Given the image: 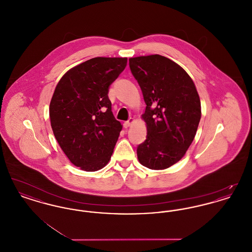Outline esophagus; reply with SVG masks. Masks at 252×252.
Masks as SVG:
<instances>
[{
  "label": "esophagus",
  "mask_w": 252,
  "mask_h": 252,
  "mask_svg": "<svg viewBox=\"0 0 252 252\" xmlns=\"http://www.w3.org/2000/svg\"><path fill=\"white\" fill-rule=\"evenodd\" d=\"M134 123H135V119L134 118H129V120L124 123V126L125 127H129V126H131Z\"/></svg>",
  "instance_id": "34e87169"
}]
</instances>
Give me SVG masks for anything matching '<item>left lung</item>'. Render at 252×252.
<instances>
[{"instance_id": "left-lung-1", "label": "left lung", "mask_w": 252, "mask_h": 252, "mask_svg": "<svg viewBox=\"0 0 252 252\" xmlns=\"http://www.w3.org/2000/svg\"><path fill=\"white\" fill-rule=\"evenodd\" d=\"M146 108V140L137 148L140 163L163 170L180 160L192 143L201 118V104L190 75L159 55L129 59Z\"/></svg>"}]
</instances>
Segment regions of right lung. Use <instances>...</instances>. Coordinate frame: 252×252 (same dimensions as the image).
<instances>
[{
  "label": "right lung",
  "mask_w": 252,
  "mask_h": 252,
  "mask_svg": "<svg viewBox=\"0 0 252 252\" xmlns=\"http://www.w3.org/2000/svg\"><path fill=\"white\" fill-rule=\"evenodd\" d=\"M126 58H94L73 67L57 85L49 115L54 135L73 165L87 172L108 164L122 130L111 111L108 88Z\"/></svg>",
  "instance_id": "add662e5"
}]
</instances>
